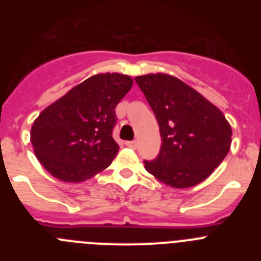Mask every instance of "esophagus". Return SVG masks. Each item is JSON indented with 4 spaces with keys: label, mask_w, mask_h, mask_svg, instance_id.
Returning <instances> with one entry per match:
<instances>
[{
    "label": "esophagus",
    "mask_w": 261,
    "mask_h": 261,
    "mask_svg": "<svg viewBox=\"0 0 261 261\" xmlns=\"http://www.w3.org/2000/svg\"><path fill=\"white\" fill-rule=\"evenodd\" d=\"M125 145L128 147H130V149H136L137 147V141H126Z\"/></svg>",
    "instance_id": "obj_1"
}]
</instances>
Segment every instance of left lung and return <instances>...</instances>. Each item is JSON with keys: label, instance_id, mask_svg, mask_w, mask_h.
<instances>
[{"label": "left lung", "instance_id": "1", "mask_svg": "<svg viewBox=\"0 0 261 261\" xmlns=\"http://www.w3.org/2000/svg\"><path fill=\"white\" fill-rule=\"evenodd\" d=\"M159 125L162 146L145 168L159 181L188 188L221 165L231 145V126L201 94L167 74L135 78Z\"/></svg>", "mask_w": 261, "mask_h": 261}]
</instances>
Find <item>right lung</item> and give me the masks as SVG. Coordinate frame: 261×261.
<instances>
[{"instance_id": "obj_1", "label": "right lung", "mask_w": 261, "mask_h": 261, "mask_svg": "<svg viewBox=\"0 0 261 261\" xmlns=\"http://www.w3.org/2000/svg\"><path fill=\"white\" fill-rule=\"evenodd\" d=\"M132 84L129 75L119 73L93 75L39 115L31 144L48 172L77 183L111 165L119 151L112 137L115 108Z\"/></svg>"}]
</instances>
